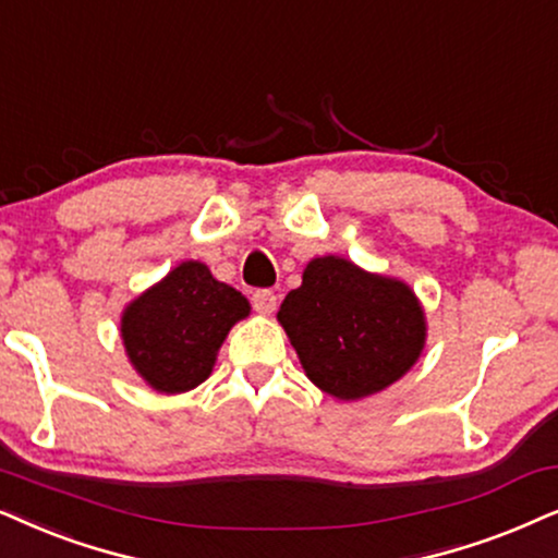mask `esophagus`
<instances>
[{"instance_id": "esophagus-1", "label": "esophagus", "mask_w": 558, "mask_h": 558, "mask_svg": "<svg viewBox=\"0 0 558 558\" xmlns=\"http://www.w3.org/2000/svg\"><path fill=\"white\" fill-rule=\"evenodd\" d=\"M251 302H253V310L262 315H269L277 310V294H274L271 289H256L251 296Z\"/></svg>"}]
</instances>
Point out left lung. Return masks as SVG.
<instances>
[{
  "instance_id": "1",
  "label": "left lung",
  "mask_w": 558,
  "mask_h": 558,
  "mask_svg": "<svg viewBox=\"0 0 558 558\" xmlns=\"http://www.w3.org/2000/svg\"><path fill=\"white\" fill-rule=\"evenodd\" d=\"M305 374L338 400L392 385L421 356L423 310L408 284L338 256L315 258L279 310Z\"/></svg>"
}]
</instances>
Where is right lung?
Returning <instances> with one entry per match:
<instances>
[{"label":"right lung","mask_w":558,"mask_h":558,"mask_svg":"<svg viewBox=\"0 0 558 558\" xmlns=\"http://www.w3.org/2000/svg\"><path fill=\"white\" fill-rule=\"evenodd\" d=\"M245 315L241 292L213 279L205 264L186 262L125 310L122 341L150 387L186 392L207 379L228 330Z\"/></svg>","instance_id":"add662e5"}]
</instances>
